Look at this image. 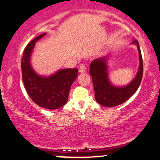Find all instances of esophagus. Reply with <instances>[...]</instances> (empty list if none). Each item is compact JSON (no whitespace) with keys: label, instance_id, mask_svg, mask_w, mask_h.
<instances>
[{"label":"esophagus","instance_id":"1","mask_svg":"<svg viewBox=\"0 0 160 160\" xmlns=\"http://www.w3.org/2000/svg\"><path fill=\"white\" fill-rule=\"evenodd\" d=\"M79 72L80 73H86V67L84 64H82L79 68Z\"/></svg>","mask_w":160,"mask_h":160}]
</instances>
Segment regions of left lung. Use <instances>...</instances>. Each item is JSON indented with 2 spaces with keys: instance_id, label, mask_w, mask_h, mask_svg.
I'll return each instance as SVG.
<instances>
[{
  "instance_id": "8db88e82",
  "label": "left lung",
  "mask_w": 160,
  "mask_h": 160,
  "mask_svg": "<svg viewBox=\"0 0 160 160\" xmlns=\"http://www.w3.org/2000/svg\"><path fill=\"white\" fill-rule=\"evenodd\" d=\"M131 44L137 46L139 66L135 78L128 85L117 86L110 82L107 65L108 56L96 59L90 64L89 74L93 82L95 98L99 104L110 107L120 105L128 101L137 91L143 74V61L137 40L134 39Z\"/></svg>"
}]
</instances>
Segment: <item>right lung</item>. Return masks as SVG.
<instances>
[{"mask_svg": "<svg viewBox=\"0 0 160 160\" xmlns=\"http://www.w3.org/2000/svg\"><path fill=\"white\" fill-rule=\"evenodd\" d=\"M42 33L25 48L22 59V80L27 92L34 103L48 109H57L68 101L72 83L78 78V68L59 69L50 76L38 74L32 68L30 57L36 42L45 36Z\"/></svg>", "mask_w": 160, "mask_h": 160, "instance_id": "1", "label": "right lung"}]
</instances>
